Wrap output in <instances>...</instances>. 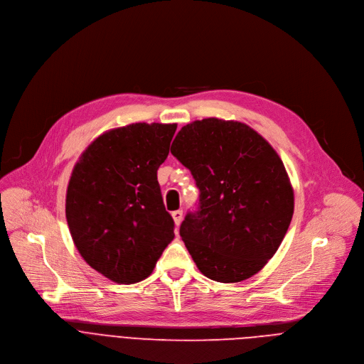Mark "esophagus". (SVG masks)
Masks as SVG:
<instances>
[{
  "instance_id": "esophagus-1",
  "label": "esophagus",
  "mask_w": 364,
  "mask_h": 364,
  "mask_svg": "<svg viewBox=\"0 0 364 364\" xmlns=\"http://www.w3.org/2000/svg\"><path fill=\"white\" fill-rule=\"evenodd\" d=\"M171 216H173V219H174L176 226H178V225L181 223V219H183V210H176V212L171 213Z\"/></svg>"
}]
</instances>
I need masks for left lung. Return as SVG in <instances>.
Returning <instances> with one entry per match:
<instances>
[{
	"mask_svg": "<svg viewBox=\"0 0 364 364\" xmlns=\"http://www.w3.org/2000/svg\"><path fill=\"white\" fill-rule=\"evenodd\" d=\"M171 154L200 190L198 210L180 226L198 271L225 284L257 274L294 215V190L277 151L246 124L205 118L178 131Z\"/></svg>",
	"mask_w": 364,
	"mask_h": 364,
	"instance_id": "8db88e82",
	"label": "left lung"
}]
</instances>
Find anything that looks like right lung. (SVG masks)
<instances>
[{
    "mask_svg": "<svg viewBox=\"0 0 364 364\" xmlns=\"http://www.w3.org/2000/svg\"><path fill=\"white\" fill-rule=\"evenodd\" d=\"M177 124H131L97 136L80 155L66 193L75 246L117 284L148 278L174 239L157 170Z\"/></svg>",
    "mask_w": 364,
    "mask_h": 364,
    "instance_id": "add662e5",
    "label": "right lung"
}]
</instances>
